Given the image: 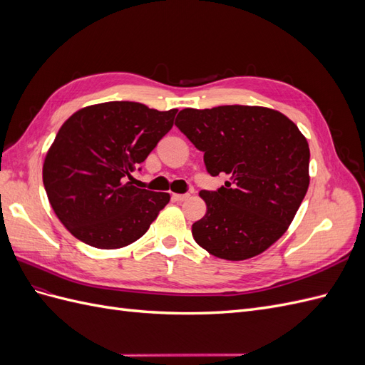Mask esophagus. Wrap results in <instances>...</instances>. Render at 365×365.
<instances>
[{
  "label": "esophagus",
  "instance_id": "obj_1",
  "mask_svg": "<svg viewBox=\"0 0 365 365\" xmlns=\"http://www.w3.org/2000/svg\"><path fill=\"white\" fill-rule=\"evenodd\" d=\"M190 197V195L189 193H173L172 195V200L173 201H176V202H182V201H185V200H189Z\"/></svg>",
  "mask_w": 365,
  "mask_h": 365
}]
</instances>
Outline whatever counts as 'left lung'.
Returning <instances> with one entry per match:
<instances>
[{
	"label": "left lung",
	"mask_w": 365,
	"mask_h": 365,
	"mask_svg": "<svg viewBox=\"0 0 365 365\" xmlns=\"http://www.w3.org/2000/svg\"><path fill=\"white\" fill-rule=\"evenodd\" d=\"M175 125L204 152L212 176L202 190L207 213L192 225L196 244L225 260H245L288 230L309 187V145L292 121L262 106L225 105L180 111Z\"/></svg>",
	"instance_id": "1"
}]
</instances>
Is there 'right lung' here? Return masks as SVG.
Segmentation results:
<instances>
[{"label":"right lung","instance_id":"1","mask_svg":"<svg viewBox=\"0 0 365 365\" xmlns=\"http://www.w3.org/2000/svg\"><path fill=\"white\" fill-rule=\"evenodd\" d=\"M176 113L108 102L83 108L62 125L42 180L54 213L76 239L114 250L149 230L170 196L128 180L172 129Z\"/></svg>","mask_w":365,"mask_h":365}]
</instances>
